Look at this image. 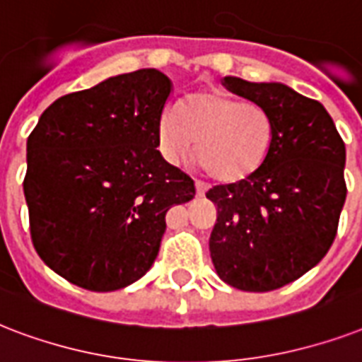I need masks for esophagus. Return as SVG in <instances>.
<instances>
[{
    "label": "esophagus",
    "mask_w": 362,
    "mask_h": 362,
    "mask_svg": "<svg viewBox=\"0 0 362 362\" xmlns=\"http://www.w3.org/2000/svg\"><path fill=\"white\" fill-rule=\"evenodd\" d=\"M206 190H207V183H204V181H196V192H198V196L204 194Z\"/></svg>",
    "instance_id": "1"
}]
</instances>
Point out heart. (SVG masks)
Here are the masks:
<instances>
[{
  "mask_svg": "<svg viewBox=\"0 0 362 362\" xmlns=\"http://www.w3.org/2000/svg\"><path fill=\"white\" fill-rule=\"evenodd\" d=\"M274 141V122L262 105L221 92H196L166 105L158 119V143L168 160L192 151L198 166L217 181L234 183L259 170Z\"/></svg>",
  "mask_w": 362,
  "mask_h": 362,
  "instance_id": "b5f03b06",
  "label": "heart"
}]
</instances>
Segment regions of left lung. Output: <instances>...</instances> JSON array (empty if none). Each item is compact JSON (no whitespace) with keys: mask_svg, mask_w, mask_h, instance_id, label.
Wrapping results in <instances>:
<instances>
[{"mask_svg":"<svg viewBox=\"0 0 362 362\" xmlns=\"http://www.w3.org/2000/svg\"><path fill=\"white\" fill-rule=\"evenodd\" d=\"M225 86L270 113L274 141L259 170L206 192L217 206L209 251L223 281L266 293L312 270L334 242L346 145L317 100L279 83L225 77Z\"/></svg>","mask_w":362,"mask_h":362,"instance_id":"left-lung-1","label":"left lung"}]
</instances>
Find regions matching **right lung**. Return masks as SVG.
<instances>
[{
  "instance_id": "obj_1",
  "label": "right lung",
  "mask_w": 362,
  "mask_h": 362,
  "mask_svg": "<svg viewBox=\"0 0 362 362\" xmlns=\"http://www.w3.org/2000/svg\"><path fill=\"white\" fill-rule=\"evenodd\" d=\"M170 92L156 69L117 75L58 98L28 137L33 247L77 287L107 293L145 276L166 211L194 198V181L156 149Z\"/></svg>"
}]
</instances>
